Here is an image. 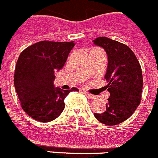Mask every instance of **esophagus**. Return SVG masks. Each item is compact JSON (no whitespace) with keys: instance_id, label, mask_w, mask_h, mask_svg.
I'll list each match as a JSON object with an SVG mask.
<instances>
[{"instance_id":"obj_1","label":"esophagus","mask_w":158,"mask_h":158,"mask_svg":"<svg viewBox=\"0 0 158 158\" xmlns=\"http://www.w3.org/2000/svg\"><path fill=\"white\" fill-rule=\"evenodd\" d=\"M84 95H85L86 96L90 99V100H94V99H96V96H95V95H91V94L87 93V92H84Z\"/></svg>"}]
</instances>
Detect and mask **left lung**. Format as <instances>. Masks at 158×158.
<instances>
[{"instance_id":"left-lung-1","label":"left lung","mask_w":158,"mask_h":158,"mask_svg":"<svg viewBox=\"0 0 158 158\" xmlns=\"http://www.w3.org/2000/svg\"><path fill=\"white\" fill-rule=\"evenodd\" d=\"M93 43L108 55L105 79L110 96L103 113L95 117L106 125H116L130 117L140 103L143 87L141 67L136 55L128 46L106 37H99Z\"/></svg>"}]
</instances>
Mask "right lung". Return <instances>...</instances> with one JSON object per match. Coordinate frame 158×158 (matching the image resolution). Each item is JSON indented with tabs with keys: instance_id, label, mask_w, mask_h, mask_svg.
<instances>
[{
	"instance_id": "obj_1",
	"label": "right lung",
	"mask_w": 158,
	"mask_h": 158,
	"mask_svg": "<svg viewBox=\"0 0 158 158\" xmlns=\"http://www.w3.org/2000/svg\"><path fill=\"white\" fill-rule=\"evenodd\" d=\"M74 42L42 41L22 51L17 62L14 86L22 109L34 120L50 122L65 108L64 99L76 87H55L54 72L64 67Z\"/></svg>"
}]
</instances>
